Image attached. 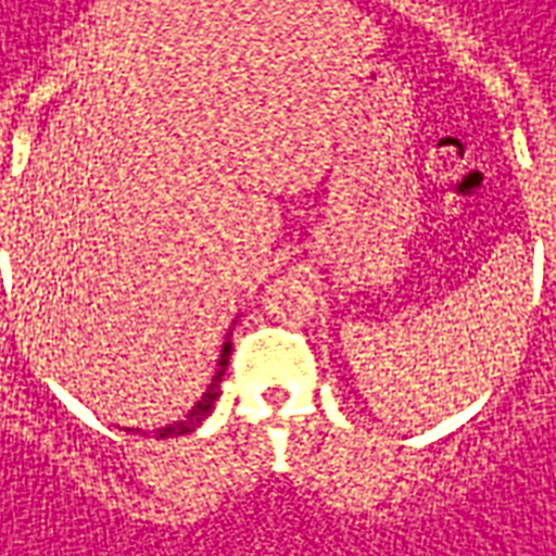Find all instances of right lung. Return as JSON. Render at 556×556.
<instances>
[{
	"label": "right lung",
	"mask_w": 556,
	"mask_h": 556,
	"mask_svg": "<svg viewBox=\"0 0 556 556\" xmlns=\"http://www.w3.org/2000/svg\"><path fill=\"white\" fill-rule=\"evenodd\" d=\"M230 349L232 342H224V354H220V364H217V374H214V379H211V386L205 389V395L199 399V404L182 417L180 422H174V426H164V429H157L155 435L157 439H170V435H186V432H192V429H199L202 426V420H205L207 414L214 410V401H217V395H220V379H224V374H227V361H230ZM139 432V429H136Z\"/></svg>",
	"instance_id": "right-lung-1"
}]
</instances>
